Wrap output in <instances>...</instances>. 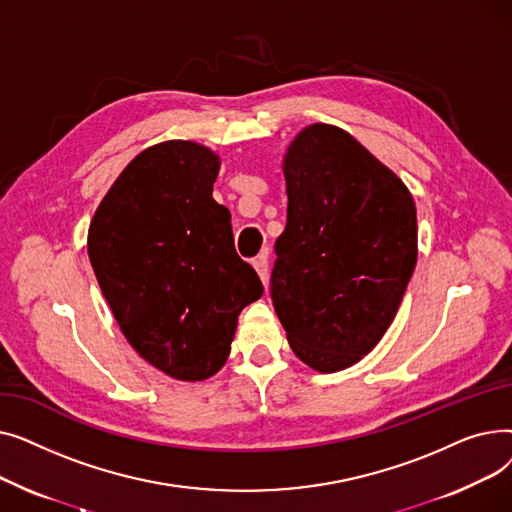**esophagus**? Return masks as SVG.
<instances>
[{
    "instance_id": "34e87169",
    "label": "esophagus",
    "mask_w": 512,
    "mask_h": 512,
    "mask_svg": "<svg viewBox=\"0 0 512 512\" xmlns=\"http://www.w3.org/2000/svg\"><path fill=\"white\" fill-rule=\"evenodd\" d=\"M253 267L257 270L261 282L267 284V280H270V263H267V249H263V251L253 259Z\"/></svg>"
}]
</instances>
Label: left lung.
<instances>
[{"mask_svg":"<svg viewBox=\"0 0 512 512\" xmlns=\"http://www.w3.org/2000/svg\"><path fill=\"white\" fill-rule=\"evenodd\" d=\"M288 218L272 301L319 373L359 363L396 317L417 263L413 195L351 132L311 124L284 153Z\"/></svg>","mask_w":512,"mask_h":512,"instance_id":"obj_1","label":"left lung"}]
</instances>
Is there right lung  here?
<instances>
[{"mask_svg": "<svg viewBox=\"0 0 512 512\" xmlns=\"http://www.w3.org/2000/svg\"><path fill=\"white\" fill-rule=\"evenodd\" d=\"M220 155L195 141L147 147L120 172L89 226L87 251L118 326L149 365L180 382L218 373L240 311L263 294L215 203Z\"/></svg>", "mask_w": 512, "mask_h": 512, "instance_id": "right-lung-1", "label": "right lung"}]
</instances>
